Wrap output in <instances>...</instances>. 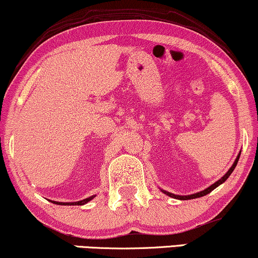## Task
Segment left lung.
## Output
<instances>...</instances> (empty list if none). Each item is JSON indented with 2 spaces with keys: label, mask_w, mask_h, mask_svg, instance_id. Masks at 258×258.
I'll list each match as a JSON object with an SVG mask.
<instances>
[{
  "label": "left lung",
  "mask_w": 258,
  "mask_h": 258,
  "mask_svg": "<svg viewBox=\"0 0 258 258\" xmlns=\"http://www.w3.org/2000/svg\"><path fill=\"white\" fill-rule=\"evenodd\" d=\"M239 156H240V152L238 153L237 158L234 159V162H233L232 167H231V168L229 169V171H227L226 174H225V175L223 176V177L219 178V180H218L217 182H214L213 184H211L210 187H207L206 189H204V190H201V191H198V193H195V194H190V195H175V194L170 193V191L163 190V189H161V190H162L163 193H164V194H167L168 197H170V198H174V199H177V200H191V199H197V198L205 197V195L210 194L211 191L213 190V189H216L217 187H219L220 184H223L224 182L226 181L227 178H229V176H230L231 174H232V171L234 170V168H236V165H237V163H238V159H239Z\"/></svg>",
  "instance_id": "1"
}]
</instances>
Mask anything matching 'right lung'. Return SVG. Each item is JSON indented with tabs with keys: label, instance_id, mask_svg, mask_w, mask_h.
Listing matches in <instances>:
<instances>
[{
	"label": "right lung",
	"instance_id": "obj_1",
	"mask_svg": "<svg viewBox=\"0 0 258 258\" xmlns=\"http://www.w3.org/2000/svg\"><path fill=\"white\" fill-rule=\"evenodd\" d=\"M95 198V195H91V197H89V198H87V199H84V200H81V201H76V202H58V201H51V202H53V204H56V205H63V206H71V205H78V206H82V205H86L87 202H89L90 200H93V199Z\"/></svg>",
	"mask_w": 258,
	"mask_h": 258
}]
</instances>
